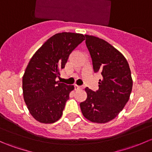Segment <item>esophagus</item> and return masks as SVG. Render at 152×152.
I'll use <instances>...</instances> for the list:
<instances>
[{"instance_id": "obj_1", "label": "esophagus", "mask_w": 152, "mask_h": 152, "mask_svg": "<svg viewBox=\"0 0 152 152\" xmlns=\"http://www.w3.org/2000/svg\"><path fill=\"white\" fill-rule=\"evenodd\" d=\"M74 87H75V90H81V89L83 88V87H82V86H79V85H75Z\"/></svg>"}]
</instances>
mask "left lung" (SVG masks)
<instances>
[{
    "label": "left lung",
    "instance_id": "1",
    "mask_svg": "<svg viewBox=\"0 0 152 152\" xmlns=\"http://www.w3.org/2000/svg\"><path fill=\"white\" fill-rule=\"evenodd\" d=\"M86 45L94 72L102 76L99 90L86 87L87 97L80 104L82 115L93 123L104 124L114 119L125 107L132 89L131 70L124 56L109 42L85 35Z\"/></svg>",
    "mask_w": 152,
    "mask_h": 152
}]
</instances>
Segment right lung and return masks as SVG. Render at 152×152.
<instances>
[{
    "label": "right lung",
    "mask_w": 152,
    "mask_h": 152,
    "mask_svg": "<svg viewBox=\"0 0 152 152\" xmlns=\"http://www.w3.org/2000/svg\"><path fill=\"white\" fill-rule=\"evenodd\" d=\"M85 40L82 34L62 32L52 36L29 61L23 76V93L32 117L42 124H53L62 115L73 85L56 81L69 55Z\"/></svg>",
    "instance_id": "obj_1"
}]
</instances>
